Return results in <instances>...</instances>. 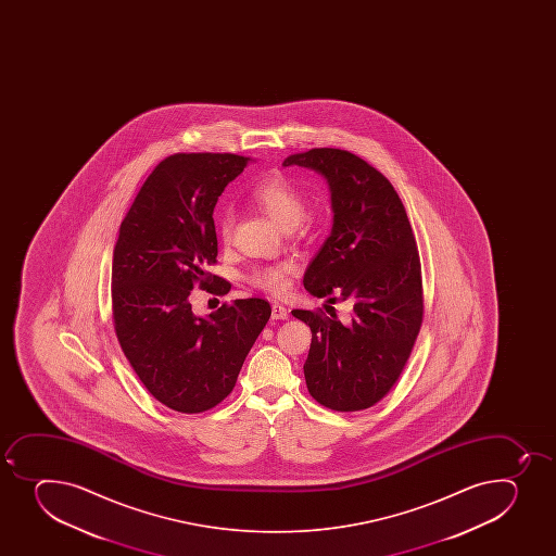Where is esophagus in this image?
<instances>
[{
  "instance_id": "obj_1",
  "label": "esophagus",
  "mask_w": 556,
  "mask_h": 556,
  "mask_svg": "<svg viewBox=\"0 0 556 556\" xmlns=\"http://www.w3.org/2000/svg\"><path fill=\"white\" fill-rule=\"evenodd\" d=\"M290 317V314H288V309L285 308V306H281V304H274L271 306V319H288Z\"/></svg>"
}]
</instances>
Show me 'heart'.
I'll return each mask as SVG.
<instances>
[{
  "label": "heart",
  "instance_id": "heart-1",
  "mask_svg": "<svg viewBox=\"0 0 556 556\" xmlns=\"http://www.w3.org/2000/svg\"><path fill=\"white\" fill-rule=\"evenodd\" d=\"M252 199L255 204L268 214L275 225L290 230L298 225L304 214V198L301 190L290 179L281 174H271L264 177L253 187ZM233 212L225 208L217 217V236L220 241H230L231 228H233ZM293 266L290 263L274 264L266 268L255 269L252 274V282L255 287L263 288L266 292H285L288 287V275L292 274Z\"/></svg>",
  "mask_w": 556,
  "mask_h": 556
}]
</instances>
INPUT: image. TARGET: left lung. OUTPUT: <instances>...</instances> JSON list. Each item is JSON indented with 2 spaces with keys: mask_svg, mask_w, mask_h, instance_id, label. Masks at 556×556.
I'll return each instance as SVG.
<instances>
[{
  "mask_svg": "<svg viewBox=\"0 0 556 556\" xmlns=\"http://www.w3.org/2000/svg\"><path fill=\"white\" fill-rule=\"evenodd\" d=\"M325 177L333 225L304 271V288L330 303H352V320L293 309L312 330L304 379L309 395L336 412L374 406L406 366L422 325L417 242L395 188L358 155L312 149L288 155Z\"/></svg>",
  "mask_w": 556,
  "mask_h": 556,
  "instance_id": "obj_1",
  "label": "left lung"
}]
</instances>
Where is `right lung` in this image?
Returning <instances> with one entry per match:
<instances>
[{
	"label": "right lung",
	"mask_w": 556,
	"mask_h": 556,
	"mask_svg": "<svg viewBox=\"0 0 556 556\" xmlns=\"http://www.w3.org/2000/svg\"><path fill=\"white\" fill-rule=\"evenodd\" d=\"M247 161L236 154L166 157L119 226L112 258L117 341L144 388L176 412H206L230 395L271 315L264 299L252 298L201 317L188 299L195 282L217 295L230 292V282L206 274L217 257L212 215Z\"/></svg>",
	"instance_id": "add662e5"
}]
</instances>
